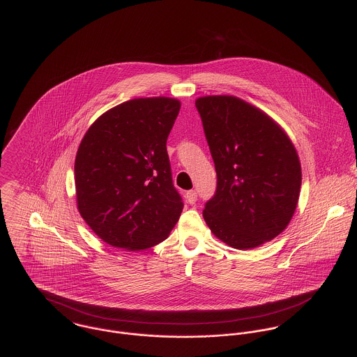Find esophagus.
Segmentation results:
<instances>
[{
	"instance_id": "1",
	"label": "esophagus",
	"mask_w": 357,
	"mask_h": 357,
	"mask_svg": "<svg viewBox=\"0 0 357 357\" xmlns=\"http://www.w3.org/2000/svg\"><path fill=\"white\" fill-rule=\"evenodd\" d=\"M185 199H187V202H188L190 204H195V203H196V200H197V194H196V191H188V192L185 194Z\"/></svg>"
}]
</instances>
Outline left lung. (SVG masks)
Returning a JSON list of instances; mask_svg holds the SVG:
<instances>
[{"label":"left lung","mask_w":357,"mask_h":357,"mask_svg":"<svg viewBox=\"0 0 357 357\" xmlns=\"http://www.w3.org/2000/svg\"><path fill=\"white\" fill-rule=\"evenodd\" d=\"M217 172V191L203 218L236 250L275 238L292 220L301 166L289 136L257 106L231 96L195 102Z\"/></svg>","instance_id":"1"}]
</instances>
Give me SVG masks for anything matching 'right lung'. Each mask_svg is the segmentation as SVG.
<instances>
[{"label":"right lung","instance_id":"obj_1","mask_svg":"<svg viewBox=\"0 0 357 357\" xmlns=\"http://www.w3.org/2000/svg\"><path fill=\"white\" fill-rule=\"evenodd\" d=\"M178 99L136 98L98 117L75 160L77 210L112 247L140 251L163 241L183 211L166 140Z\"/></svg>","mask_w":357,"mask_h":357}]
</instances>
